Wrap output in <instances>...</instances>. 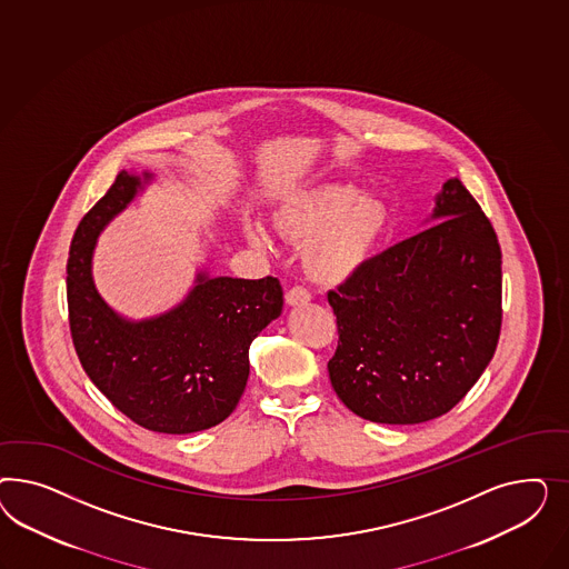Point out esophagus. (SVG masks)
<instances>
[{
  "instance_id": "34e87169",
  "label": "esophagus",
  "mask_w": 569,
  "mask_h": 569,
  "mask_svg": "<svg viewBox=\"0 0 569 569\" xmlns=\"http://www.w3.org/2000/svg\"><path fill=\"white\" fill-rule=\"evenodd\" d=\"M310 300V292L307 288H302V286H293L292 290H288L286 293V302L290 305V307H302V305H307Z\"/></svg>"
}]
</instances>
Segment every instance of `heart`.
<instances>
[{"label":"heart","mask_w":569,"mask_h":569,"mask_svg":"<svg viewBox=\"0 0 569 569\" xmlns=\"http://www.w3.org/2000/svg\"><path fill=\"white\" fill-rule=\"evenodd\" d=\"M390 223L386 202L346 183H319L296 191L276 210L279 233L305 243L302 264L310 279L340 286L357 276L378 250ZM246 236L259 248L269 246L267 231L246 224Z\"/></svg>","instance_id":"b5f03b06"}]
</instances>
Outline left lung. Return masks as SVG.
I'll return each mask as SVG.
<instances>
[{
  "instance_id": "1",
  "label": "left lung",
  "mask_w": 569,
  "mask_h": 569,
  "mask_svg": "<svg viewBox=\"0 0 569 569\" xmlns=\"http://www.w3.org/2000/svg\"><path fill=\"white\" fill-rule=\"evenodd\" d=\"M431 223L328 292L340 336L331 386L376 423L448 413L499 345L502 260L492 224L459 179L436 196Z\"/></svg>"
}]
</instances>
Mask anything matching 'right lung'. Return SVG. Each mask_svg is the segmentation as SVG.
Instances as JSON below:
<instances>
[{"label": "right lung", "instance_id": "add662e5", "mask_svg": "<svg viewBox=\"0 0 569 569\" xmlns=\"http://www.w3.org/2000/svg\"><path fill=\"white\" fill-rule=\"evenodd\" d=\"M152 179L121 171L77 227L67 262L72 345L89 379L146 430L191 433L238 407L252 340L281 315L277 277L196 276L188 298L152 319L129 321L103 302L91 277L96 240Z\"/></svg>", "mask_w": 569, "mask_h": 569}]
</instances>
